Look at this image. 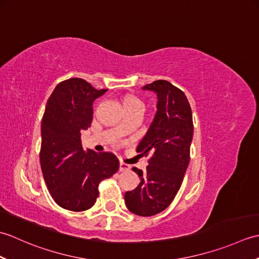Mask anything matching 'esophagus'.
Instances as JSON below:
<instances>
[{
	"mask_svg": "<svg viewBox=\"0 0 259 259\" xmlns=\"http://www.w3.org/2000/svg\"><path fill=\"white\" fill-rule=\"evenodd\" d=\"M130 169V166L128 163H124V162H120V166H119V170L120 171H128Z\"/></svg>",
	"mask_w": 259,
	"mask_h": 259,
	"instance_id": "1",
	"label": "esophagus"
}]
</instances>
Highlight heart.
Segmentation results:
<instances>
[{
    "label": "heart",
    "instance_id": "1",
    "mask_svg": "<svg viewBox=\"0 0 259 259\" xmlns=\"http://www.w3.org/2000/svg\"><path fill=\"white\" fill-rule=\"evenodd\" d=\"M121 104H122V108L125 113H131V112H140L142 111V102L140 99L133 95V93H126L123 95L120 99ZM121 129V126H119Z\"/></svg>",
    "mask_w": 259,
    "mask_h": 259
}]
</instances>
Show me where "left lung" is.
<instances>
[{
  "instance_id": "obj_1",
  "label": "left lung",
  "mask_w": 259,
  "mask_h": 259,
  "mask_svg": "<svg viewBox=\"0 0 259 259\" xmlns=\"http://www.w3.org/2000/svg\"><path fill=\"white\" fill-rule=\"evenodd\" d=\"M157 93V112L137 152L149 157L147 171L134 167L140 184L126 191L125 206L138 216L163 211L177 195L190 160L194 135L191 108L185 93L166 80L153 81L142 88Z\"/></svg>"
}]
</instances>
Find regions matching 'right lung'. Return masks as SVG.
Listing matches in <instances>:
<instances>
[{
	"label": "right lung",
	"mask_w": 259,
	"mask_h": 259,
	"mask_svg": "<svg viewBox=\"0 0 259 259\" xmlns=\"http://www.w3.org/2000/svg\"><path fill=\"white\" fill-rule=\"evenodd\" d=\"M106 91L80 78L62 81L49 98L43 114V178L54 201L71 211H83L95 205L99 184L119 169L113 153L84 150L81 142L82 130L91 125L93 101Z\"/></svg>",
	"instance_id": "right-lung-1"
}]
</instances>
